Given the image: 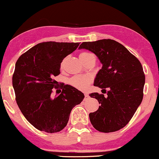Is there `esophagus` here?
Instances as JSON below:
<instances>
[{
    "label": "esophagus",
    "mask_w": 159,
    "mask_h": 159,
    "mask_svg": "<svg viewBox=\"0 0 159 159\" xmlns=\"http://www.w3.org/2000/svg\"><path fill=\"white\" fill-rule=\"evenodd\" d=\"M89 98H90V96H89V95L87 94V93H84V100L89 99Z\"/></svg>",
    "instance_id": "1"
}]
</instances>
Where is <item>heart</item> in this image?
Segmentation results:
<instances>
[{
  "label": "heart",
  "instance_id": "1",
  "mask_svg": "<svg viewBox=\"0 0 159 159\" xmlns=\"http://www.w3.org/2000/svg\"><path fill=\"white\" fill-rule=\"evenodd\" d=\"M90 55H93V54L89 52H82L80 54L79 57L80 59H82ZM91 81H92V78L88 75H75L69 79V83L71 86L78 90H85L89 87Z\"/></svg>",
  "mask_w": 159,
  "mask_h": 159
}]
</instances>
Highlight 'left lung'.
<instances>
[{
  "instance_id": "left-lung-1",
  "label": "left lung",
  "mask_w": 159,
  "mask_h": 159,
  "mask_svg": "<svg viewBox=\"0 0 159 159\" xmlns=\"http://www.w3.org/2000/svg\"><path fill=\"white\" fill-rule=\"evenodd\" d=\"M79 48L93 52L102 63L94 86L105 90L107 96L98 93L90 94L100 104L97 111L89 114L93 126L105 133L123 129L143 99L145 75L141 63L125 47L113 39L84 42Z\"/></svg>"
}]
</instances>
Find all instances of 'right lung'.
Wrapping results in <instances>:
<instances>
[{
    "mask_svg": "<svg viewBox=\"0 0 159 159\" xmlns=\"http://www.w3.org/2000/svg\"><path fill=\"white\" fill-rule=\"evenodd\" d=\"M78 43L44 42L19 57L12 75L16 100L25 117L38 130L61 132L67 125L72 108L84 95L70 85L57 86L54 77L61 73L63 60L78 48ZM62 89L52 98L53 88Z\"/></svg>",
    "mask_w": 159,
    "mask_h": 159,
    "instance_id": "obj_1",
    "label": "right lung"
}]
</instances>
